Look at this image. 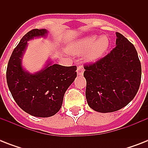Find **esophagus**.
I'll return each instance as SVG.
<instances>
[{
	"mask_svg": "<svg viewBox=\"0 0 148 148\" xmlns=\"http://www.w3.org/2000/svg\"><path fill=\"white\" fill-rule=\"evenodd\" d=\"M84 67L82 66H79L77 67V75H83L84 74Z\"/></svg>",
	"mask_w": 148,
	"mask_h": 148,
	"instance_id": "34e87169",
	"label": "esophagus"
}]
</instances>
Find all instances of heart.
<instances>
[{"instance_id": "1", "label": "heart", "mask_w": 148, "mask_h": 148, "mask_svg": "<svg viewBox=\"0 0 148 148\" xmlns=\"http://www.w3.org/2000/svg\"><path fill=\"white\" fill-rule=\"evenodd\" d=\"M109 47V40L107 36L103 35L97 38L91 35L76 40L69 47L71 53L77 54L86 51L85 59L88 61H95L103 55Z\"/></svg>"}]
</instances>
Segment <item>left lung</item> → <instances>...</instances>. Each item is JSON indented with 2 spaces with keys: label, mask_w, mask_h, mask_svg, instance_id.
<instances>
[{
  "label": "left lung",
  "mask_w": 148,
  "mask_h": 148,
  "mask_svg": "<svg viewBox=\"0 0 148 148\" xmlns=\"http://www.w3.org/2000/svg\"><path fill=\"white\" fill-rule=\"evenodd\" d=\"M116 36V47L108 55L84 67L86 99L97 112H114L127 106L140 84L141 65L135 47L121 34Z\"/></svg>",
  "instance_id": "1"
}]
</instances>
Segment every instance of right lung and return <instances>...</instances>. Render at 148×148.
Returning a JSON list of instances; mask_svg holds the SVG:
<instances>
[{"label":"right lung","instance_id":"1","mask_svg":"<svg viewBox=\"0 0 148 148\" xmlns=\"http://www.w3.org/2000/svg\"><path fill=\"white\" fill-rule=\"evenodd\" d=\"M46 29H33L21 38L13 51L7 67V82L17 105L29 114L51 117L59 111L64 95L77 77V67L52 64L48 61L41 71L31 74L22 66V56L27 41L45 37Z\"/></svg>","mask_w":148,"mask_h":148}]
</instances>
